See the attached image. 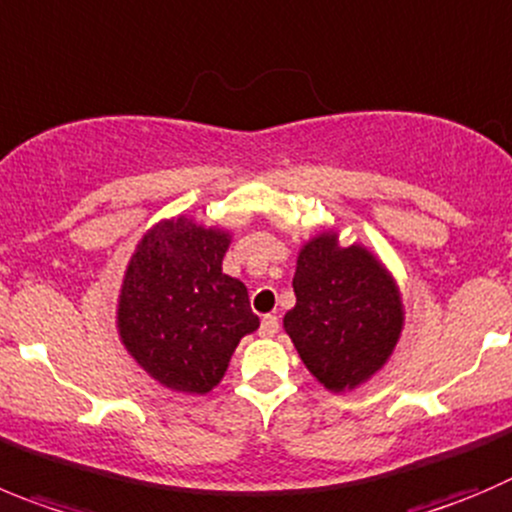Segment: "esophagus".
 <instances>
[{
    "label": "esophagus",
    "instance_id": "obj_1",
    "mask_svg": "<svg viewBox=\"0 0 512 512\" xmlns=\"http://www.w3.org/2000/svg\"><path fill=\"white\" fill-rule=\"evenodd\" d=\"M278 331H280L278 315H265V318H262V323H260V333H262V336L272 338Z\"/></svg>",
    "mask_w": 512,
    "mask_h": 512
}]
</instances>
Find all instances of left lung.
<instances>
[{
    "instance_id": "8db88e82",
    "label": "left lung",
    "mask_w": 512,
    "mask_h": 512,
    "mask_svg": "<svg viewBox=\"0 0 512 512\" xmlns=\"http://www.w3.org/2000/svg\"><path fill=\"white\" fill-rule=\"evenodd\" d=\"M293 290L285 333L328 391L356 389L389 361L404 305L389 270L366 247H341L336 232L315 234L298 255Z\"/></svg>"
}]
</instances>
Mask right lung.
<instances>
[{
	"label": "right lung",
	"instance_id": "obj_1",
	"mask_svg": "<svg viewBox=\"0 0 512 512\" xmlns=\"http://www.w3.org/2000/svg\"><path fill=\"white\" fill-rule=\"evenodd\" d=\"M229 240L224 229L164 219L128 262L118 333L136 364L166 389L212 391L240 338L260 328L245 283L222 272Z\"/></svg>",
	"mask_w": 512,
	"mask_h": 512
}]
</instances>
